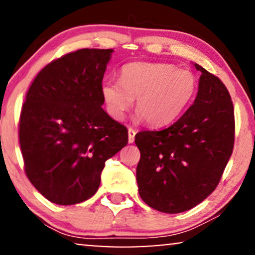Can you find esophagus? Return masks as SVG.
<instances>
[{"label": "esophagus", "instance_id": "34e87169", "mask_svg": "<svg viewBox=\"0 0 255 255\" xmlns=\"http://www.w3.org/2000/svg\"><path fill=\"white\" fill-rule=\"evenodd\" d=\"M128 142H130V144H132V142L134 141V135H135V133H137V131L134 130V128H128Z\"/></svg>", "mask_w": 255, "mask_h": 255}]
</instances>
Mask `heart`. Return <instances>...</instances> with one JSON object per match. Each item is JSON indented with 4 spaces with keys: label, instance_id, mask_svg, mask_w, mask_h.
I'll list each match as a JSON object with an SVG mask.
<instances>
[{
    "label": "heart",
    "instance_id": "b5f03b06",
    "mask_svg": "<svg viewBox=\"0 0 255 255\" xmlns=\"http://www.w3.org/2000/svg\"><path fill=\"white\" fill-rule=\"evenodd\" d=\"M197 78L169 64L133 62L122 68L121 80L108 79L102 94L108 111L122 120L133 104L151 127H166L186 113L197 93Z\"/></svg>",
    "mask_w": 255,
    "mask_h": 255
}]
</instances>
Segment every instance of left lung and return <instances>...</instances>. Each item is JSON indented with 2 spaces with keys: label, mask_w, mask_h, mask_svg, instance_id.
<instances>
[{
  "label": "left lung",
  "mask_w": 255,
  "mask_h": 255,
  "mask_svg": "<svg viewBox=\"0 0 255 255\" xmlns=\"http://www.w3.org/2000/svg\"><path fill=\"white\" fill-rule=\"evenodd\" d=\"M195 67L202 74L193 106L167 128L135 134L139 195L166 214L189 210L216 189L235 144V110L228 89L202 66Z\"/></svg>",
  "instance_id": "left-lung-1"
}]
</instances>
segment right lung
Returning <instances> with one entry per match:
<instances>
[{
	"label": "right lung",
	"instance_id": "obj_1",
	"mask_svg": "<svg viewBox=\"0 0 255 255\" xmlns=\"http://www.w3.org/2000/svg\"><path fill=\"white\" fill-rule=\"evenodd\" d=\"M113 52L82 48L55 59L26 93L18 130L24 169L55 204L92 197L107 160L128 144V128L102 109V80Z\"/></svg>",
	"mask_w": 255,
	"mask_h": 255
}]
</instances>
